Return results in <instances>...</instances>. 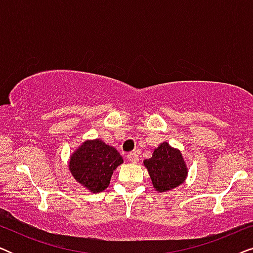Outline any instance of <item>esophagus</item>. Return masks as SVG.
<instances>
[{"instance_id":"1","label":"esophagus","mask_w":253,"mask_h":253,"mask_svg":"<svg viewBox=\"0 0 253 253\" xmlns=\"http://www.w3.org/2000/svg\"><path fill=\"white\" fill-rule=\"evenodd\" d=\"M127 160L130 162H138L139 161V155L136 152H131V153L127 154Z\"/></svg>"}]
</instances>
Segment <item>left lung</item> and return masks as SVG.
<instances>
[{
    "label": "left lung",
    "instance_id": "8db88e82",
    "mask_svg": "<svg viewBox=\"0 0 253 253\" xmlns=\"http://www.w3.org/2000/svg\"><path fill=\"white\" fill-rule=\"evenodd\" d=\"M158 192H166L181 185L188 176V168L181 151L164 141L155 148L152 158L144 160Z\"/></svg>",
    "mask_w": 253,
    "mask_h": 253
}]
</instances>
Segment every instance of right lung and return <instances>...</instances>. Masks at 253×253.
Returning <instances> with one entry per match:
<instances>
[{
	"label": "right lung",
	"mask_w": 253,
	"mask_h": 253,
	"mask_svg": "<svg viewBox=\"0 0 253 253\" xmlns=\"http://www.w3.org/2000/svg\"><path fill=\"white\" fill-rule=\"evenodd\" d=\"M123 164L116 148L101 139L86 140L71 155L69 170L91 192H101L109 185L115 169Z\"/></svg>",
	"instance_id": "obj_1"
}]
</instances>
